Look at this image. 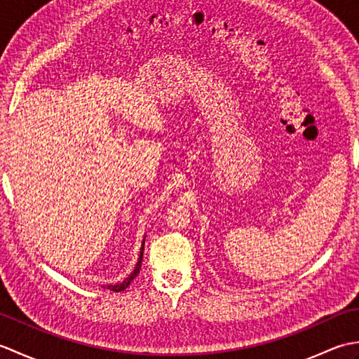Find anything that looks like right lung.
Listing matches in <instances>:
<instances>
[{"label":"right lung","instance_id":"right-lung-1","mask_svg":"<svg viewBox=\"0 0 359 359\" xmlns=\"http://www.w3.org/2000/svg\"><path fill=\"white\" fill-rule=\"evenodd\" d=\"M144 239H143V243H142V250H140V256H139V261H137V264H135V269H134V271L129 274V276L123 280V282H120V284H116V285H108V288L109 290H112V292H123L125 288H128L129 287V284H131V282L134 280V278L137 276V274L140 273V269H142V259H143V250H144Z\"/></svg>","mask_w":359,"mask_h":359}]
</instances>
